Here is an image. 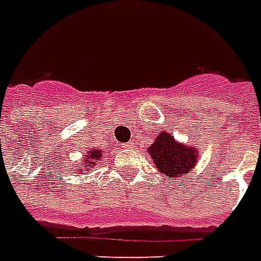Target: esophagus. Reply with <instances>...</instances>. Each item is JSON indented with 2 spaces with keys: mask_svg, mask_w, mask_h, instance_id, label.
Segmentation results:
<instances>
[{
  "mask_svg": "<svg viewBox=\"0 0 261 261\" xmlns=\"http://www.w3.org/2000/svg\"><path fill=\"white\" fill-rule=\"evenodd\" d=\"M123 147H125V148H133V147H135V140H130V142L126 143Z\"/></svg>",
  "mask_w": 261,
  "mask_h": 261,
  "instance_id": "1",
  "label": "esophagus"
}]
</instances>
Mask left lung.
<instances>
[{"instance_id":"8db88e82","label":"left lung","mask_w":261,"mask_h":261,"mask_svg":"<svg viewBox=\"0 0 261 261\" xmlns=\"http://www.w3.org/2000/svg\"><path fill=\"white\" fill-rule=\"evenodd\" d=\"M148 154L161 173L165 176H181L189 173L198 161V151L193 146H183L168 133H160L148 148Z\"/></svg>"}]
</instances>
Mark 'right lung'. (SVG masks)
Segmentation results:
<instances>
[{"label":"right lung","mask_w":261,"mask_h":261,"mask_svg":"<svg viewBox=\"0 0 261 261\" xmlns=\"http://www.w3.org/2000/svg\"><path fill=\"white\" fill-rule=\"evenodd\" d=\"M101 158V150H96V148H93V150H91V151L88 152V155H86V158L84 160V162H86V164H82V165L85 166V168H92V165H95V164H97V161L100 160ZM82 168H78L77 170H80L81 172Z\"/></svg>","instance_id":"right-lung-1"}]
</instances>
